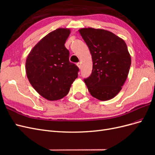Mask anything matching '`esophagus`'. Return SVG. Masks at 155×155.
<instances>
[{
  "instance_id": "esophagus-1",
  "label": "esophagus",
  "mask_w": 155,
  "mask_h": 155,
  "mask_svg": "<svg viewBox=\"0 0 155 155\" xmlns=\"http://www.w3.org/2000/svg\"><path fill=\"white\" fill-rule=\"evenodd\" d=\"M77 65H78V67H79V68H81V63H78Z\"/></svg>"
}]
</instances>
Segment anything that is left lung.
Segmentation results:
<instances>
[{
    "instance_id": "left-lung-1",
    "label": "left lung",
    "mask_w": 155,
    "mask_h": 155,
    "mask_svg": "<svg viewBox=\"0 0 155 155\" xmlns=\"http://www.w3.org/2000/svg\"><path fill=\"white\" fill-rule=\"evenodd\" d=\"M90 50L93 66L84 79L91 94L97 100L112 99L121 91L131 64L125 41L109 31L92 28L79 30Z\"/></svg>"
}]
</instances>
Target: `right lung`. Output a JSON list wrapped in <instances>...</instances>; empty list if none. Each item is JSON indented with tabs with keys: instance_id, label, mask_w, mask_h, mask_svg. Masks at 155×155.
<instances>
[{
	"instance_id": "obj_1",
	"label": "right lung",
	"mask_w": 155,
	"mask_h": 155,
	"mask_svg": "<svg viewBox=\"0 0 155 155\" xmlns=\"http://www.w3.org/2000/svg\"><path fill=\"white\" fill-rule=\"evenodd\" d=\"M70 31L58 28L43 37L31 50L26 62L27 77L32 87L46 100H60L67 95L79 68L69 61L64 43Z\"/></svg>"
}]
</instances>
